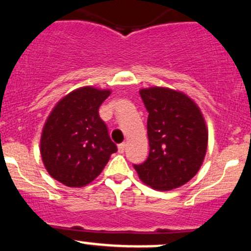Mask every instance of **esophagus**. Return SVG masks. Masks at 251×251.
I'll return each instance as SVG.
<instances>
[{
	"label": "esophagus",
	"instance_id": "34e87169",
	"mask_svg": "<svg viewBox=\"0 0 251 251\" xmlns=\"http://www.w3.org/2000/svg\"><path fill=\"white\" fill-rule=\"evenodd\" d=\"M126 149V143H121V144L118 145V151H119L120 153H123L124 151H125Z\"/></svg>",
	"mask_w": 251,
	"mask_h": 251
}]
</instances>
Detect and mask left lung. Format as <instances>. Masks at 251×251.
Returning <instances> with one entry per match:
<instances>
[{"instance_id": "1", "label": "left lung", "mask_w": 251, "mask_h": 251, "mask_svg": "<svg viewBox=\"0 0 251 251\" xmlns=\"http://www.w3.org/2000/svg\"><path fill=\"white\" fill-rule=\"evenodd\" d=\"M149 112L150 152L134 166L140 181L156 191H172L197 175L205 159L208 131L199 106L180 90L150 87L139 90Z\"/></svg>"}]
</instances>
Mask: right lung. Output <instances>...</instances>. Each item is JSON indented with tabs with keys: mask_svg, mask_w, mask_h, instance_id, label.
<instances>
[{
	"mask_svg": "<svg viewBox=\"0 0 251 251\" xmlns=\"http://www.w3.org/2000/svg\"><path fill=\"white\" fill-rule=\"evenodd\" d=\"M109 95V89L77 88L50 113L41 131L40 155L54 180L68 187L87 186L117 152L99 115V107Z\"/></svg>",
	"mask_w": 251,
	"mask_h": 251,
	"instance_id": "right-lung-1",
	"label": "right lung"
}]
</instances>
